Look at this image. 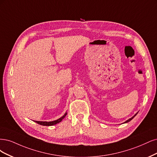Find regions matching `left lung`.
I'll use <instances>...</instances> for the list:
<instances>
[{
	"label": "left lung",
	"mask_w": 157,
	"mask_h": 157,
	"mask_svg": "<svg viewBox=\"0 0 157 157\" xmlns=\"http://www.w3.org/2000/svg\"><path fill=\"white\" fill-rule=\"evenodd\" d=\"M137 114H138V113H136V114H135V115H134L133 116V117H131V118H130L129 119H128L127 121H125V122H124V123H128V122H129V121H130L131 120H132V119H133V118H134V117H135V116H136V115H137Z\"/></svg>",
	"instance_id": "obj_1"
}]
</instances>
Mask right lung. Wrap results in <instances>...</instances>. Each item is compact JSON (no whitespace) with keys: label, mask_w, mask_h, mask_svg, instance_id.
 <instances>
[{"label":"right lung","mask_w":157,"mask_h":157,"mask_svg":"<svg viewBox=\"0 0 157 157\" xmlns=\"http://www.w3.org/2000/svg\"><path fill=\"white\" fill-rule=\"evenodd\" d=\"M67 113L66 112L65 114L63 116V117L59 118V119L53 121H49V122H47V121H34L36 123H37L38 124L43 125V126H52V125L56 124H57V123H59L60 122H61L62 120L65 117V116L67 115Z\"/></svg>","instance_id":"obj_1"}]
</instances>
